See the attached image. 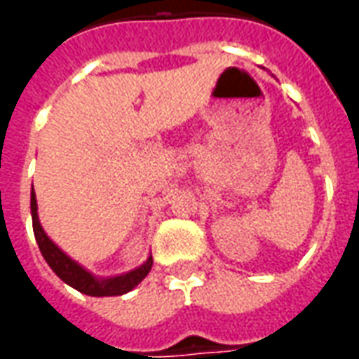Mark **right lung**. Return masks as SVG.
<instances>
[{
    "label": "right lung",
    "instance_id": "right-lung-1",
    "mask_svg": "<svg viewBox=\"0 0 359 359\" xmlns=\"http://www.w3.org/2000/svg\"><path fill=\"white\" fill-rule=\"evenodd\" d=\"M30 213H32V229H34L36 242H38V248L42 252L43 259L48 262V265L53 269V273L63 283L76 288L79 292L88 294V296H121V294L130 292L134 286H138V283L151 269L154 259L149 256L146 259V264H142L140 267L128 271L125 275H117V277L107 278L94 277L90 271H86L82 265H79L74 259L67 256L65 252L59 248L57 244H53L50 241V236L43 233L42 225L38 221V203H36L34 188H32V194H30Z\"/></svg>",
    "mask_w": 359,
    "mask_h": 359
}]
</instances>
